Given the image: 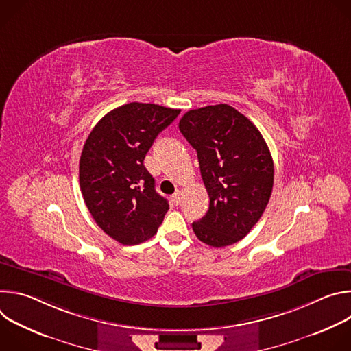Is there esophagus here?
<instances>
[{
	"mask_svg": "<svg viewBox=\"0 0 351 351\" xmlns=\"http://www.w3.org/2000/svg\"><path fill=\"white\" fill-rule=\"evenodd\" d=\"M180 199H182V193L178 190V191L172 195V203H173L175 206H179V204H180Z\"/></svg>",
	"mask_w": 351,
	"mask_h": 351,
	"instance_id": "obj_1",
	"label": "esophagus"
}]
</instances>
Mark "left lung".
Returning a JSON list of instances; mask_svg holds the SVG:
<instances>
[{
    "label": "left lung",
    "instance_id": "left-lung-1",
    "mask_svg": "<svg viewBox=\"0 0 351 351\" xmlns=\"http://www.w3.org/2000/svg\"><path fill=\"white\" fill-rule=\"evenodd\" d=\"M179 130L197 152L210 197L207 214L193 222L198 240L225 247L258 222L274 186V161L256 125L228 104L187 111Z\"/></svg>",
    "mask_w": 351,
    "mask_h": 351
}]
</instances>
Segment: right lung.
Returning <instances> with one entry per match:
<instances>
[{
    "label": "right lung",
    "instance_id": "add662e5",
    "mask_svg": "<svg viewBox=\"0 0 351 351\" xmlns=\"http://www.w3.org/2000/svg\"><path fill=\"white\" fill-rule=\"evenodd\" d=\"M180 110L129 103L93 128L79 161L84 203L95 223L125 245L152 239L169 210L143 161Z\"/></svg>",
    "mask_w": 351,
    "mask_h": 351
}]
</instances>
